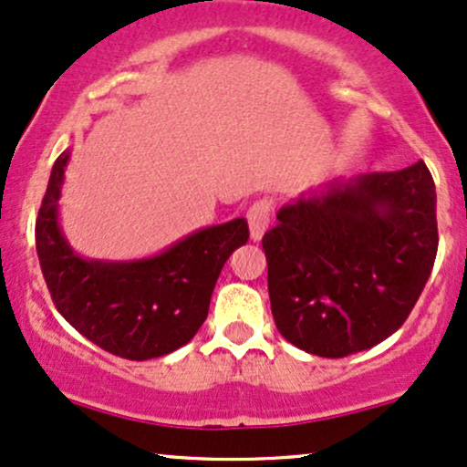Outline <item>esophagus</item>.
Wrapping results in <instances>:
<instances>
[{"instance_id": "1", "label": "esophagus", "mask_w": 467, "mask_h": 467, "mask_svg": "<svg viewBox=\"0 0 467 467\" xmlns=\"http://www.w3.org/2000/svg\"><path fill=\"white\" fill-rule=\"evenodd\" d=\"M272 200H258L250 206L248 211V223H250V237L258 241L265 234L269 226V219H272Z\"/></svg>"}]
</instances>
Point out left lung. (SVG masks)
I'll return each mask as SVG.
<instances>
[{"label":"left lung","instance_id":"1","mask_svg":"<svg viewBox=\"0 0 467 467\" xmlns=\"http://www.w3.org/2000/svg\"><path fill=\"white\" fill-rule=\"evenodd\" d=\"M435 182L424 161L372 171L291 202L263 237L278 333L341 358L394 335L437 256Z\"/></svg>","mask_w":467,"mask_h":467}]
</instances>
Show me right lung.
I'll list each match as a JSON object with an SVG mask.
<instances>
[{
    "label": "right lung",
    "instance_id": "right-lung-1",
    "mask_svg": "<svg viewBox=\"0 0 467 467\" xmlns=\"http://www.w3.org/2000/svg\"><path fill=\"white\" fill-rule=\"evenodd\" d=\"M69 151L52 167L36 217V254L58 313L110 355L145 361L189 344L209 316L223 263L250 237L244 217L178 241L141 261L78 256L58 226V198Z\"/></svg>",
    "mask_w": 467,
    "mask_h": 467
}]
</instances>
